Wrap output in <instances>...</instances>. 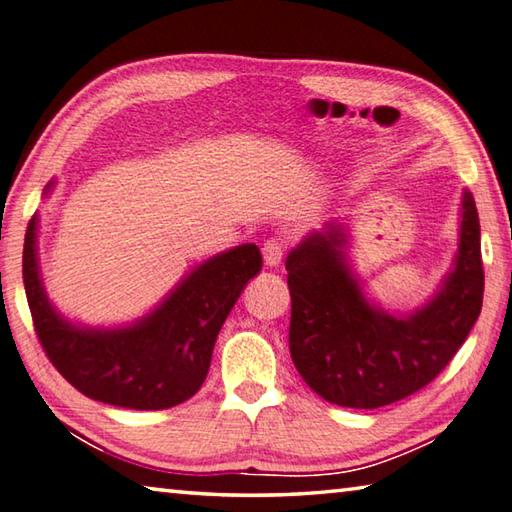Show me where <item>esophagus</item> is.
Instances as JSON below:
<instances>
[{
	"instance_id": "esophagus-1",
	"label": "esophagus",
	"mask_w": 512,
	"mask_h": 512,
	"mask_svg": "<svg viewBox=\"0 0 512 512\" xmlns=\"http://www.w3.org/2000/svg\"><path fill=\"white\" fill-rule=\"evenodd\" d=\"M262 255L266 266H280L284 257V244L280 239H268L262 248Z\"/></svg>"
}]
</instances>
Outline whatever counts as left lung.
<instances>
[{
    "label": "left lung",
    "instance_id": "8db88e82",
    "mask_svg": "<svg viewBox=\"0 0 512 512\" xmlns=\"http://www.w3.org/2000/svg\"><path fill=\"white\" fill-rule=\"evenodd\" d=\"M347 237L345 226L331 221L288 253V349L304 383L324 401L376 410L432 383L479 318L483 264L475 197L463 192L452 271L407 315L367 300L349 268Z\"/></svg>",
    "mask_w": 512,
    "mask_h": 512
}]
</instances>
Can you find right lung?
Returning <instances> with one entry per match:
<instances>
[{"label":"right lung","instance_id":"add662e5","mask_svg":"<svg viewBox=\"0 0 512 512\" xmlns=\"http://www.w3.org/2000/svg\"><path fill=\"white\" fill-rule=\"evenodd\" d=\"M53 183L44 188L51 192ZM262 253L244 244L199 264L170 295L127 327H80L53 309L37 264V215L24 237L22 277L33 327L53 367L94 401L127 410H167L199 392L212 349Z\"/></svg>","mask_w":512,"mask_h":512}]
</instances>
